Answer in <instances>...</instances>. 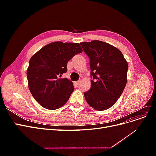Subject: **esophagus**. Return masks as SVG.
I'll use <instances>...</instances> for the list:
<instances>
[{"label":"esophagus","instance_id":"esophagus-1","mask_svg":"<svg viewBox=\"0 0 156 156\" xmlns=\"http://www.w3.org/2000/svg\"><path fill=\"white\" fill-rule=\"evenodd\" d=\"M81 81H80V80H79V81H76V82H75V84H76V85H79V83H81Z\"/></svg>","mask_w":156,"mask_h":156}]
</instances>
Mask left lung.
Listing matches in <instances>:
<instances>
[{
  "instance_id": "obj_1",
  "label": "left lung",
  "mask_w": 156,
  "mask_h": 156,
  "mask_svg": "<svg viewBox=\"0 0 156 156\" xmlns=\"http://www.w3.org/2000/svg\"><path fill=\"white\" fill-rule=\"evenodd\" d=\"M90 58L91 87L84 92L88 104L97 111L112 107L123 92L127 83L128 65L122 52L105 42H81Z\"/></svg>"
}]
</instances>
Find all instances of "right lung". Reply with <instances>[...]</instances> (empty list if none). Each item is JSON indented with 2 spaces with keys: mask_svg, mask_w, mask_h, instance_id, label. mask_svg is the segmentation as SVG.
<instances>
[{
  "mask_svg": "<svg viewBox=\"0 0 156 156\" xmlns=\"http://www.w3.org/2000/svg\"><path fill=\"white\" fill-rule=\"evenodd\" d=\"M82 51L79 43L55 41L30 58L27 71L29 88L41 106L55 110L68 101L74 90L73 84L61 76L67 72L68 61Z\"/></svg>",
  "mask_w": 156,
  "mask_h": 156,
  "instance_id": "add662e5",
  "label": "right lung"
}]
</instances>
